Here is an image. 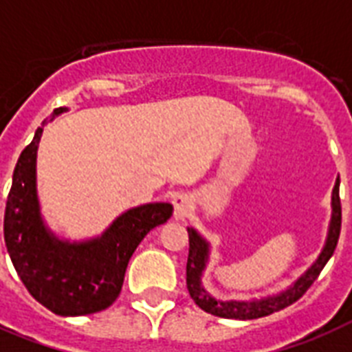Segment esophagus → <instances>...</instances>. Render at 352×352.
<instances>
[{"mask_svg":"<svg viewBox=\"0 0 352 352\" xmlns=\"http://www.w3.org/2000/svg\"><path fill=\"white\" fill-rule=\"evenodd\" d=\"M192 214V197L188 193H177L173 197V217L177 221H186Z\"/></svg>","mask_w":352,"mask_h":352,"instance_id":"34e87169","label":"esophagus"}]
</instances>
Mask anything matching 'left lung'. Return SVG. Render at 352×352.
<instances>
[{
    "label": "left lung",
    "instance_id": "obj_1",
    "mask_svg": "<svg viewBox=\"0 0 352 352\" xmlns=\"http://www.w3.org/2000/svg\"><path fill=\"white\" fill-rule=\"evenodd\" d=\"M331 223H329V232L325 245H323L320 256L311 267L307 268L305 272L301 274L300 278L296 279L294 283L281 290L279 294L267 296L261 300H248V301H221L215 300L214 296L210 294L208 290L204 289L201 279H203V272L206 268L210 257V243L204 239L203 235L199 234L195 228H188V237H190V254H188L186 263V287L188 292L192 296V300L197 303L204 312H210L214 316L228 318V320H256V318H263L278 312L285 307L292 305L294 301H298L301 296L305 294L309 287H311L323 267L327 265L331 256L336 250L340 237V228H342V204H340V179H336L333 190V199H331Z\"/></svg>",
    "mask_w": 352,
    "mask_h": 352
}]
</instances>
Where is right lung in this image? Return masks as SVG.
I'll use <instances>...</instances> for the list:
<instances>
[{
	"mask_svg": "<svg viewBox=\"0 0 352 352\" xmlns=\"http://www.w3.org/2000/svg\"><path fill=\"white\" fill-rule=\"evenodd\" d=\"M65 111L54 109L49 120ZM47 120H43V126ZM43 127L21 151L7 197L3 234L19 279L36 301L60 316L104 311L117 300L127 263L140 241L173 214L170 203H149L118 215L102 235L60 239L41 217L36 190V155Z\"/></svg>",
	"mask_w": 352,
	"mask_h": 352,
	"instance_id": "1",
	"label": "right lung"
}]
</instances>
